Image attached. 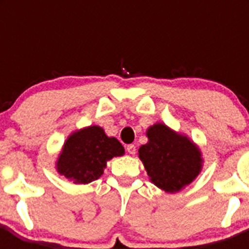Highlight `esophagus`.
Segmentation results:
<instances>
[{
    "instance_id": "34e87169",
    "label": "esophagus",
    "mask_w": 249,
    "mask_h": 249,
    "mask_svg": "<svg viewBox=\"0 0 249 249\" xmlns=\"http://www.w3.org/2000/svg\"><path fill=\"white\" fill-rule=\"evenodd\" d=\"M127 152H128L129 155H135V153H136V146H135V144H128V146H127Z\"/></svg>"
}]
</instances>
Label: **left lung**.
<instances>
[{
    "label": "left lung",
    "instance_id": "obj_1",
    "mask_svg": "<svg viewBox=\"0 0 249 249\" xmlns=\"http://www.w3.org/2000/svg\"><path fill=\"white\" fill-rule=\"evenodd\" d=\"M148 142L138 149L149 181L167 193L184 190L203 168L199 147L188 136L157 122L147 128Z\"/></svg>",
    "mask_w": 249,
    "mask_h": 249
}]
</instances>
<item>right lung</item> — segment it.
Returning a JSON list of instances; mask_svg holds the SVG:
<instances>
[{"label":"right lung","mask_w":249,"mask_h":249,"mask_svg":"<svg viewBox=\"0 0 249 249\" xmlns=\"http://www.w3.org/2000/svg\"><path fill=\"white\" fill-rule=\"evenodd\" d=\"M124 155L116 137H108L100 126L76 129L68 136L56 160V171L74 184H87L103 175L107 162Z\"/></svg>","instance_id":"1"}]
</instances>
